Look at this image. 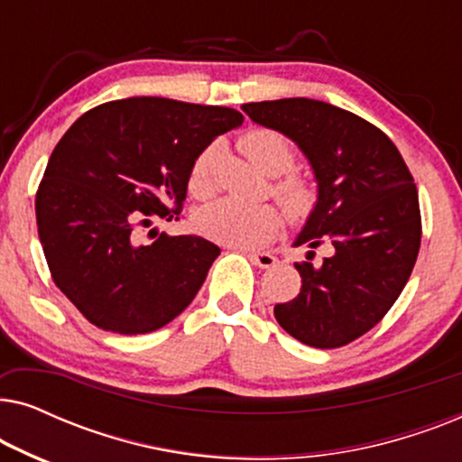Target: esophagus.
I'll return each mask as SVG.
<instances>
[{"label":"esophagus","instance_id":"1","mask_svg":"<svg viewBox=\"0 0 462 462\" xmlns=\"http://www.w3.org/2000/svg\"><path fill=\"white\" fill-rule=\"evenodd\" d=\"M250 261L261 269H271L277 263V258L273 254H269V252H252Z\"/></svg>","mask_w":462,"mask_h":462}]
</instances>
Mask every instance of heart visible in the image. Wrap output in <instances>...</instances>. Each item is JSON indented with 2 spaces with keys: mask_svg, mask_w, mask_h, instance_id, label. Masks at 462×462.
Returning a JSON list of instances; mask_svg holds the SVG:
<instances>
[{
  "mask_svg": "<svg viewBox=\"0 0 462 462\" xmlns=\"http://www.w3.org/2000/svg\"><path fill=\"white\" fill-rule=\"evenodd\" d=\"M242 151L263 172L277 176L273 195L283 212L296 225H305L319 206V189L305 176L290 172L296 163V151L280 132L258 128L242 138ZM220 155L218 144L201 151L189 174V189L198 198L214 191V163ZM198 229L214 242L233 248H261L282 229V214L271 204H245L236 198H223L201 208Z\"/></svg>",
  "mask_w": 462,
  "mask_h": 462,
  "instance_id": "b5f03b06",
  "label": "heart"
}]
</instances>
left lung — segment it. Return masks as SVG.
<instances>
[{"label": "left lung", "mask_w": 462, "mask_h": 462, "mask_svg": "<svg viewBox=\"0 0 462 462\" xmlns=\"http://www.w3.org/2000/svg\"><path fill=\"white\" fill-rule=\"evenodd\" d=\"M242 109L307 155L319 206L294 245L330 250L319 264L296 263L300 292L275 305V319L315 349L349 345L387 315L414 269L422 226L412 174L383 130L340 106L280 98Z\"/></svg>", "instance_id": "8db88e82"}]
</instances>
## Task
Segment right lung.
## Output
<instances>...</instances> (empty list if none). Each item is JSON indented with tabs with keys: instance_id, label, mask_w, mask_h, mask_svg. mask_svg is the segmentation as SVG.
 Returning <instances> with one entry per match:
<instances>
[{
	"instance_id": "1",
	"label": "right lung",
	"mask_w": 462,
	"mask_h": 462,
	"mask_svg": "<svg viewBox=\"0 0 462 462\" xmlns=\"http://www.w3.org/2000/svg\"><path fill=\"white\" fill-rule=\"evenodd\" d=\"M242 124L229 106L136 97L94 106L65 132L35 195L37 231L54 283L90 324L147 334L195 299L218 245L143 233L182 210L193 162Z\"/></svg>"
}]
</instances>
